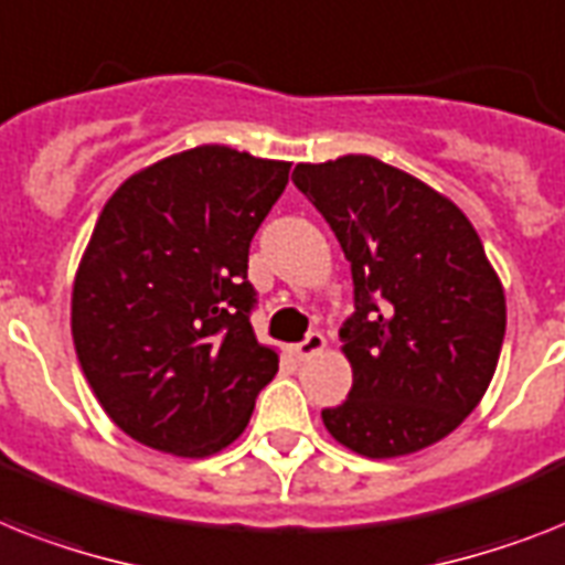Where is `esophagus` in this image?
<instances>
[{"label": "esophagus", "instance_id": "34e87169", "mask_svg": "<svg viewBox=\"0 0 565 565\" xmlns=\"http://www.w3.org/2000/svg\"><path fill=\"white\" fill-rule=\"evenodd\" d=\"M324 345H328V339H324L319 330H313V333H307L305 342H298L296 356H298V360H310V356L322 354Z\"/></svg>", "mask_w": 565, "mask_h": 565}]
</instances>
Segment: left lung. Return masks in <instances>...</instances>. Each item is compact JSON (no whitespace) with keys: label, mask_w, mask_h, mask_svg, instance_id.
<instances>
[{"label":"left lung","mask_w":565,"mask_h":565,"mask_svg":"<svg viewBox=\"0 0 565 565\" xmlns=\"http://www.w3.org/2000/svg\"><path fill=\"white\" fill-rule=\"evenodd\" d=\"M301 194L351 260L356 313L342 328L354 386L328 433L365 458H401L461 426L505 339V290L449 196L374 156L301 162Z\"/></svg>","instance_id":"left-lung-1"}]
</instances>
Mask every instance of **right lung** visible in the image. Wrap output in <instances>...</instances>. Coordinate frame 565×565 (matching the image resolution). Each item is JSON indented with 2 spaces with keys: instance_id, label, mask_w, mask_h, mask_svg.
I'll use <instances>...</instances> for the list:
<instances>
[{
  "instance_id": "obj_1",
  "label": "right lung",
  "mask_w": 565,
  "mask_h": 565,
  "mask_svg": "<svg viewBox=\"0 0 565 565\" xmlns=\"http://www.w3.org/2000/svg\"><path fill=\"white\" fill-rule=\"evenodd\" d=\"M290 162L200 145L127 177L72 284L89 388L132 441L179 458L237 441L278 351L255 337L249 243Z\"/></svg>"
}]
</instances>
